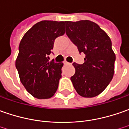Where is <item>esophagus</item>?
<instances>
[{
    "instance_id": "34e87169",
    "label": "esophagus",
    "mask_w": 129,
    "mask_h": 129,
    "mask_svg": "<svg viewBox=\"0 0 129 129\" xmlns=\"http://www.w3.org/2000/svg\"><path fill=\"white\" fill-rule=\"evenodd\" d=\"M63 63H64L65 65L70 64V63H69V62H68V61H66V60H64V61H63Z\"/></svg>"
}]
</instances>
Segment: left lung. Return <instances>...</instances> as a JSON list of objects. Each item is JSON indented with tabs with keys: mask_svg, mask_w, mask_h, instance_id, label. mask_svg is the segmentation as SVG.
Instances as JSON below:
<instances>
[{
	"mask_svg": "<svg viewBox=\"0 0 129 129\" xmlns=\"http://www.w3.org/2000/svg\"><path fill=\"white\" fill-rule=\"evenodd\" d=\"M66 33L83 53L85 62L73 63L75 74L71 77L73 87L80 95L92 98L108 86L114 73L116 55L109 36L99 25L91 20L66 22Z\"/></svg>",
	"mask_w": 129,
	"mask_h": 129,
	"instance_id": "left-lung-1",
	"label": "left lung"
}]
</instances>
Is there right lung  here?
<instances>
[{
    "instance_id": "obj_1",
    "label": "right lung",
    "mask_w": 129,
    "mask_h": 129,
    "mask_svg": "<svg viewBox=\"0 0 129 129\" xmlns=\"http://www.w3.org/2000/svg\"><path fill=\"white\" fill-rule=\"evenodd\" d=\"M66 21L42 20L25 34L16 60L20 82L38 99H50L58 89L63 63L49 62L54 41L65 34Z\"/></svg>"
}]
</instances>
